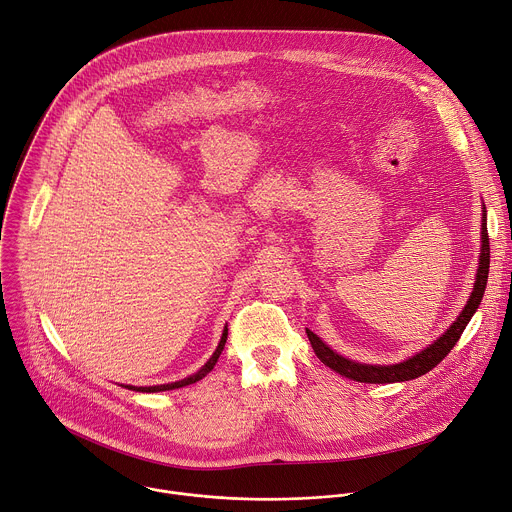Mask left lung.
<instances>
[{
    "instance_id": "obj_1",
    "label": "left lung",
    "mask_w": 512,
    "mask_h": 512,
    "mask_svg": "<svg viewBox=\"0 0 512 512\" xmlns=\"http://www.w3.org/2000/svg\"><path fill=\"white\" fill-rule=\"evenodd\" d=\"M480 259H478V269H476V281L472 287V294L464 306V310L460 312V316L452 322V326L437 338L433 340L429 346H425L423 350L415 352L413 356L405 358L403 362L397 364H364L358 360H350L342 354H338L336 350H332L322 338H318L312 330L306 328V334L310 338V344L316 352V356L330 367L334 373L358 381V383H375V385H383V383H403V381H411L417 379L425 373H429L433 367L440 364L448 352L456 346V342L460 340L462 332L466 330L468 322L472 320V316L476 314L484 289H486V281H488V267H490V243H488V231H486V208L482 210V229H480Z\"/></svg>"
}]
</instances>
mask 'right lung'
Listing matches in <instances>:
<instances>
[{
    "mask_svg": "<svg viewBox=\"0 0 512 512\" xmlns=\"http://www.w3.org/2000/svg\"><path fill=\"white\" fill-rule=\"evenodd\" d=\"M227 334H229V328L225 326L223 336H221V342H218L216 350H214L212 356L204 362V367H200V371H196L194 375H190V377H186V379H182V381H176V383H168V385H154V387H133V385H127V389H133V391H139V393H160V391L180 389V387H186V385H192V383L204 379V377L214 369V364H216L218 356H221V352H223V348H225V342H227Z\"/></svg>",
    "mask_w": 512,
    "mask_h": 512,
    "instance_id": "right-lung-1",
    "label": "right lung"
}]
</instances>
